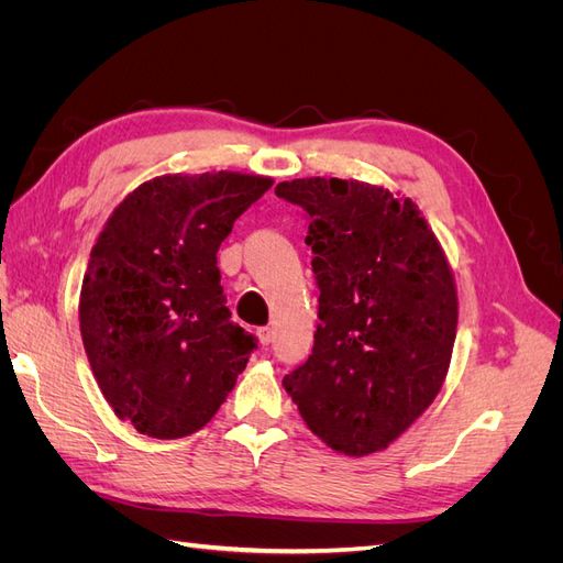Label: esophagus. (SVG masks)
Instances as JSON below:
<instances>
[{"label": "esophagus", "instance_id": "obj_1", "mask_svg": "<svg viewBox=\"0 0 563 563\" xmlns=\"http://www.w3.org/2000/svg\"><path fill=\"white\" fill-rule=\"evenodd\" d=\"M255 335H258L261 345H269L272 343V329L269 327H261L258 331H255Z\"/></svg>", "mask_w": 563, "mask_h": 563}]
</instances>
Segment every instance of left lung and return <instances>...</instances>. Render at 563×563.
<instances>
[{"mask_svg": "<svg viewBox=\"0 0 563 563\" xmlns=\"http://www.w3.org/2000/svg\"><path fill=\"white\" fill-rule=\"evenodd\" d=\"M310 220L319 327L284 387L308 428L345 455L387 449L444 385L457 327L446 255L411 199L340 178L279 183Z\"/></svg>", "mask_w": 563, "mask_h": 563, "instance_id": "8db88e82", "label": "left lung"}]
</instances>
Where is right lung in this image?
Segmentation results:
<instances>
[{
	"label": "right lung",
	"mask_w": 563,
	"mask_h": 563,
	"mask_svg": "<svg viewBox=\"0 0 563 563\" xmlns=\"http://www.w3.org/2000/svg\"><path fill=\"white\" fill-rule=\"evenodd\" d=\"M272 178L159 176L108 218L79 298L89 364L114 413L155 439L207 424L255 350L230 319L216 253Z\"/></svg>",
	"instance_id": "add662e5"
}]
</instances>
